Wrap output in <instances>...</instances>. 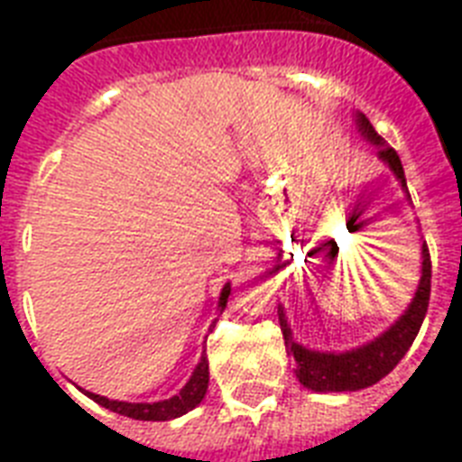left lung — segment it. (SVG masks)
Returning <instances> with one entry per match:
<instances>
[{"instance_id": "obj_1", "label": "left lung", "mask_w": 462, "mask_h": 462, "mask_svg": "<svg viewBox=\"0 0 462 462\" xmlns=\"http://www.w3.org/2000/svg\"><path fill=\"white\" fill-rule=\"evenodd\" d=\"M356 125L361 136L373 143L374 148H379V159L383 164H389V169L398 178L400 187L407 191L405 171L400 164L398 152L386 145V141L374 132V126L370 125V120L363 113H356ZM407 196H410V191H407ZM421 280H419V287H416L414 298H411V303L407 305L405 312L400 314L398 321L391 328L383 330L382 336L374 337L368 345L356 346L352 352H314V349L298 345L293 340L291 326L287 324L284 308L282 305L277 308L287 354L296 361V377L305 389H312L317 393H342V391L368 389L398 365L400 358L405 356L416 333L421 328L423 317L428 312V300H430V252H428L426 243L421 245Z\"/></svg>"}]
</instances>
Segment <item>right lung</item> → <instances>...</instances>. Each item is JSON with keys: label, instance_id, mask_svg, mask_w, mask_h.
<instances>
[{"label": "right lung", "instance_id": "add662e5", "mask_svg": "<svg viewBox=\"0 0 462 462\" xmlns=\"http://www.w3.org/2000/svg\"><path fill=\"white\" fill-rule=\"evenodd\" d=\"M228 293H231V284L226 282L222 293H219V312H224V308H226ZM215 321H212V326H215ZM208 377H210V373H208V356L206 352H203L201 361H199V365H196L194 373H191L189 382L182 386L180 393L173 395V398L169 400H159V402H125V400H108L104 398V395L92 393V391H83L88 398H92L94 402H99L101 407H106V410L116 411V414L122 416H129V419H136V421H169V419H178V416L194 410V407L206 398Z\"/></svg>", "mask_w": 462, "mask_h": 462}]
</instances>
